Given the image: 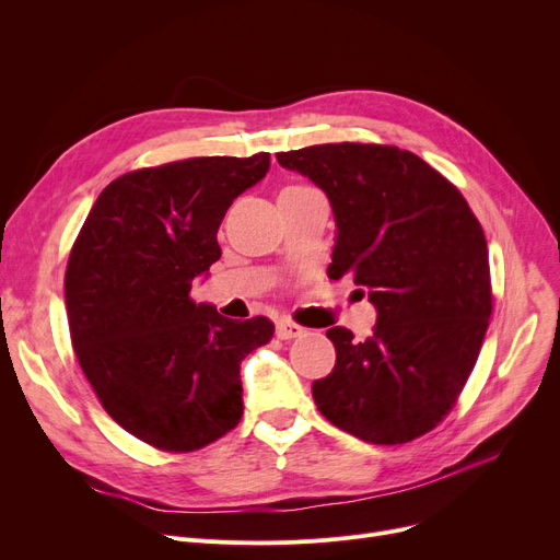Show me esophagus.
Segmentation results:
<instances>
[{"instance_id":"34e87169","label":"esophagus","mask_w":560,"mask_h":560,"mask_svg":"<svg viewBox=\"0 0 560 560\" xmlns=\"http://www.w3.org/2000/svg\"><path fill=\"white\" fill-rule=\"evenodd\" d=\"M304 334V327H300V325H295V322H279L277 325V336L281 338V340H290V338H300Z\"/></svg>"}]
</instances>
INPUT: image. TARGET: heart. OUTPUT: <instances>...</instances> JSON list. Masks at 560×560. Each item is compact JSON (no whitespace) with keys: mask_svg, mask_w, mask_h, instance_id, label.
Masks as SVG:
<instances>
[{"mask_svg":"<svg viewBox=\"0 0 560 560\" xmlns=\"http://www.w3.org/2000/svg\"><path fill=\"white\" fill-rule=\"evenodd\" d=\"M290 188H295V186H290Z\"/></svg>","mask_w":560,"mask_h":560,"instance_id":"heart-1","label":"heart"}]
</instances>
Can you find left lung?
<instances>
[{"label":"left lung","instance_id":"1","mask_svg":"<svg viewBox=\"0 0 560 560\" xmlns=\"http://www.w3.org/2000/svg\"><path fill=\"white\" fill-rule=\"evenodd\" d=\"M325 190L336 220L329 277H354L376 308L359 342L334 327L336 365L313 399L338 429L408 443L443 420L472 372L492 313L486 235L454 184L390 144L329 142L277 154Z\"/></svg>","mask_w":560,"mask_h":560}]
</instances>
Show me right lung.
Here are the masks:
<instances>
[{
  "instance_id": "add662e5",
  "label": "right lung",
  "mask_w": 560,
  "mask_h": 560,
  "mask_svg": "<svg viewBox=\"0 0 560 560\" xmlns=\"http://www.w3.org/2000/svg\"><path fill=\"white\" fill-rule=\"evenodd\" d=\"M268 170L265 152L136 170L79 231L66 270L74 354L106 413L147 445L192 452L243 418L241 361L275 325L229 319L190 290L222 256L226 209Z\"/></svg>"
}]
</instances>
